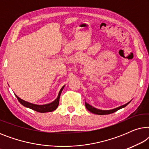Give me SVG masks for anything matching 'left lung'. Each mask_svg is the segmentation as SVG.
<instances>
[{"mask_svg":"<svg viewBox=\"0 0 149 149\" xmlns=\"http://www.w3.org/2000/svg\"><path fill=\"white\" fill-rule=\"evenodd\" d=\"M129 103L130 102H128V103L125 104H124L123 106H121V107L116 108V109H114L113 110H109V111H103V110L97 109H95V108L93 107L92 106L89 105V104H87V102H85V107H86V109L88 110L89 111H90L91 113H92L93 114H96V115H109V114H111V113H115V112L117 111L118 110L121 109H122V108L125 107L126 106H127Z\"/></svg>","mask_w":149,"mask_h":149,"instance_id":"1","label":"left lung"}]
</instances>
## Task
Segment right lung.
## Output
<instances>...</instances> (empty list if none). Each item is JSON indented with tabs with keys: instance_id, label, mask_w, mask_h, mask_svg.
<instances>
[{
	"instance_id": "1",
	"label": "right lung",
	"mask_w": 149,
	"mask_h": 149,
	"mask_svg": "<svg viewBox=\"0 0 149 149\" xmlns=\"http://www.w3.org/2000/svg\"><path fill=\"white\" fill-rule=\"evenodd\" d=\"M64 86H63L62 87V89H60V92H59L58 97H57V98L55 100L54 102H52V103L47 104H45V105L34 104L28 102H26V101L23 100L19 98V97L17 96L16 95H15V96L17 98L18 101H19L22 105L24 106V107L29 108V109L34 110V111H37V112H38V113H47V112L54 111L57 109V108H58L61 93H62V91L63 90V89H64Z\"/></svg>"
}]
</instances>
